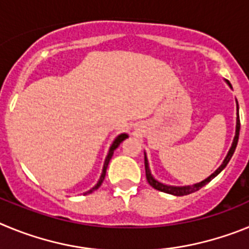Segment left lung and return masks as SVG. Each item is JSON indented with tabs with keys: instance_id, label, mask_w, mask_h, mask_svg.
<instances>
[{
	"instance_id": "obj_1",
	"label": "left lung",
	"mask_w": 249,
	"mask_h": 249,
	"mask_svg": "<svg viewBox=\"0 0 249 249\" xmlns=\"http://www.w3.org/2000/svg\"><path fill=\"white\" fill-rule=\"evenodd\" d=\"M226 82L228 83V86H230L231 89H232V86H231V83L228 82V81H226ZM239 128H241V122H239V116H238V102H237V122H236V135H234V138H233V142H232V146H231L230 151H228L227 156H226V158H224V160L222 162L221 166L218 167V168L215 169L214 172L212 173V175L210 176V177H207L204 181L199 182V183H196L193 184V186H183V187H176V186H167V184H163L160 183V182H158L157 179H156L153 176H152L151 173V169H149V166H148V160H147V156L146 153H144V168H146V178H147V182L149 183V186H152L155 190L157 191H160V192H164V193H169V195H173V196H186V195H190V193H193L196 192V191L201 190L202 187L206 186L208 182H211L213 179V178L215 177L217 175H219L221 173V171H223L224 167L227 166L228 162H230V160L232 158L233 153H234V151H236V147H237V143H238V137H239Z\"/></svg>"
}]
</instances>
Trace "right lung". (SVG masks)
<instances>
[{"label":"right lung","instance_id":"right-lung-1","mask_svg":"<svg viewBox=\"0 0 249 249\" xmlns=\"http://www.w3.org/2000/svg\"><path fill=\"white\" fill-rule=\"evenodd\" d=\"M126 138H128V135H127V133H121L120 136H117V137H116V140L113 141V143H112V144H111V147H109L108 155H107V157H106V160H105V164H103L102 175H101L100 179H98V182H97V184H96V186H94L93 188H91V190H89V191H87V192H86L85 195H89V193H92V192H93V191H96V190H97V188H98V187L101 186V184H102L103 179H105L106 171H107V167H108L109 160H111V158H112V156H113V152H114V149L117 148V147L120 146V144H121V142H122V141H124V140H126Z\"/></svg>","mask_w":249,"mask_h":249}]
</instances>
